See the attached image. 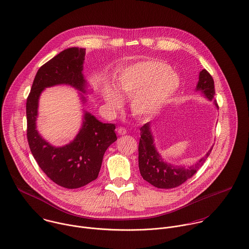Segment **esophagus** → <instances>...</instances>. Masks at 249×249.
<instances>
[{
  "label": "esophagus",
  "instance_id": "34e87169",
  "mask_svg": "<svg viewBox=\"0 0 249 249\" xmlns=\"http://www.w3.org/2000/svg\"><path fill=\"white\" fill-rule=\"evenodd\" d=\"M117 133H118V135L123 136V135H126L127 130H126L125 128H123V127H119V128L117 129Z\"/></svg>",
  "mask_w": 249,
  "mask_h": 249
}]
</instances>
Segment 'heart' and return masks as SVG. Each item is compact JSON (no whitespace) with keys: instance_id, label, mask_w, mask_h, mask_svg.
Wrapping results in <instances>:
<instances>
[{"instance_id":"b5f03b06","label":"heart","mask_w":249,"mask_h":249,"mask_svg":"<svg viewBox=\"0 0 249 249\" xmlns=\"http://www.w3.org/2000/svg\"><path fill=\"white\" fill-rule=\"evenodd\" d=\"M179 86L178 75L157 60L140 61L121 71L115 87L107 84L103 96L109 108L122 106L123 97H131V109L141 117L157 114L174 97Z\"/></svg>"}]
</instances>
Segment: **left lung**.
Returning <instances> with one entry per match:
<instances>
[{
	"label": "left lung",
	"mask_w": 249,
	"mask_h": 249,
	"mask_svg": "<svg viewBox=\"0 0 249 249\" xmlns=\"http://www.w3.org/2000/svg\"><path fill=\"white\" fill-rule=\"evenodd\" d=\"M196 90L201 91L209 101H213L215 107H218L216 101L214 100L215 91L213 78L205 69L199 73V81ZM212 149L213 147L195 165L189 167L175 166L167 163L156 149L151 132V125L150 122H148L141 128L139 169L142 178L151 185L161 189L175 188L184 183L197 173L210 156Z\"/></svg>",
	"instance_id": "obj_1"
}]
</instances>
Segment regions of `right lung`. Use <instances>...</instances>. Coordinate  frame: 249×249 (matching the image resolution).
<instances>
[{
	"instance_id": "obj_1",
	"label": "right lung",
	"mask_w": 249,
	"mask_h": 249,
	"mask_svg": "<svg viewBox=\"0 0 249 249\" xmlns=\"http://www.w3.org/2000/svg\"><path fill=\"white\" fill-rule=\"evenodd\" d=\"M85 48L70 47L42 65L34 79L27 98V139L31 152L42 172L56 184L75 189L98 178L103 157L117 138L115 125L103 123L84 111L82 126L73 141L64 146H54L36 130L38 99L42 91L55 85H70L86 94L87 81L82 73ZM81 100L86 103V98Z\"/></svg>"
}]
</instances>
